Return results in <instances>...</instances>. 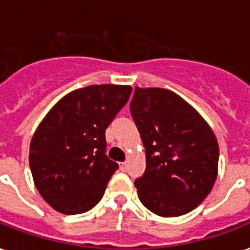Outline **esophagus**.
I'll return each instance as SVG.
<instances>
[{
	"label": "esophagus",
	"mask_w": 250,
	"mask_h": 250,
	"mask_svg": "<svg viewBox=\"0 0 250 250\" xmlns=\"http://www.w3.org/2000/svg\"><path fill=\"white\" fill-rule=\"evenodd\" d=\"M119 166H121L122 171L127 170V162H121V164H119Z\"/></svg>",
	"instance_id": "esophagus-1"
}]
</instances>
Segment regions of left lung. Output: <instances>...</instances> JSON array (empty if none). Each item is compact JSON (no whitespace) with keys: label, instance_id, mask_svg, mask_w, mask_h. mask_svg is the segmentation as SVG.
<instances>
[{"label":"left lung","instance_id":"obj_1","mask_svg":"<svg viewBox=\"0 0 250 250\" xmlns=\"http://www.w3.org/2000/svg\"><path fill=\"white\" fill-rule=\"evenodd\" d=\"M131 115L146 168L135 180L143 205L161 217L196 209L213 188L219 146L213 129L187 101L164 88H135Z\"/></svg>","mask_w":250,"mask_h":250}]
</instances>
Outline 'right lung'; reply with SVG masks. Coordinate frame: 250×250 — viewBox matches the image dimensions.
I'll list each match as a JSON object with an SVG mask.
<instances>
[{"instance_id": "add662e5", "label": "right lung", "mask_w": 250, "mask_h": 250, "mask_svg": "<svg viewBox=\"0 0 250 250\" xmlns=\"http://www.w3.org/2000/svg\"><path fill=\"white\" fill-rule=\"evenodd\" d=\"M129 85L101 84L72 90L53 106L29 146L33 182L62 214H82L98 204L118 164L106 156L105 131L127 104Z\"/></svg>"}]
</instances>
